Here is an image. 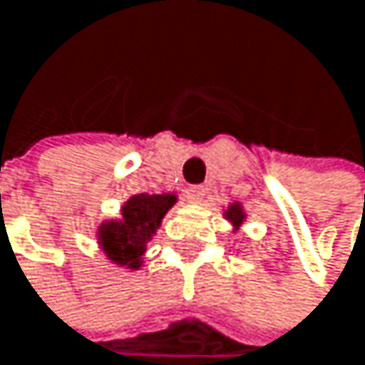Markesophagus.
<instances>
[{"label": "esophagus", "mask_w": 365, "mask_h": 365, "mask_svg": "<svg viewBox=\"0 0 365 365\" xmlns=\"http://www.w3.org/2000/svg\"><path fill=\"white\" fill-rule=\"evenodd\" d=\"M204 195H206V189L204 187H191V189H187V200L191 204H200L204 200Z\"/></svg>", "instance_id": "1"}]
</instances>
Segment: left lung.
<instances>
[{"label": "left lung", "mask_w": 365, "mask_h": 365, "mask_svg": "<svg viewBox=\"0 0 365 365\" xmlns=\"http://www.w3.org/2000/svg\"><path fill=\"white\" fill-rule=\"evenodd\" d=\"M223 217L232 223L234 232H240L245 221H247V212H245V206L240 202H230L227 208H223Z\"/></svg>", "instance_id": "1"}]
</instances>
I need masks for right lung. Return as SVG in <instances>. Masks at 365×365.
Returning a JSON list of instances; mask_svg holds the SVG:
<instances>
[{"label":"right lung","instance_id":"obj_1","mask_svg":"<svg viewBox=\"0 0 365 365\" xmlns=\"http://www.w3.org/2000/svg\"><path fill=\"white\" fill-rule=\"evenodd\" d=\"M178 202L176 193H138L120 206L118 219H106L97 225L95 238L106 259L129 272L144 264L146 245L161 227L168 210Z\"/></svg>","mask_w":365,"mask_h":365}]
</instances>
